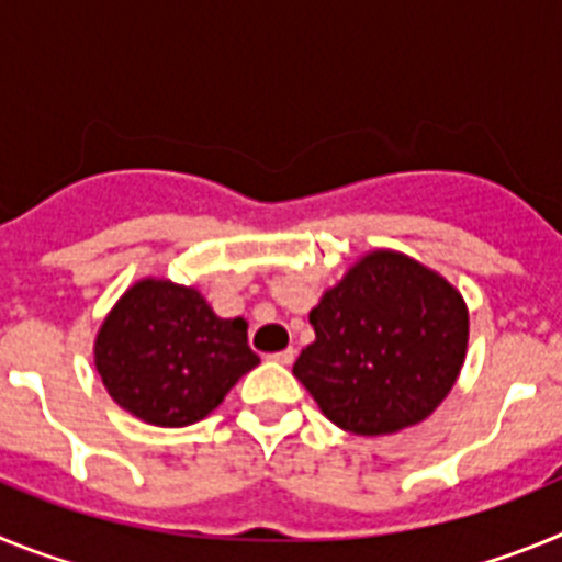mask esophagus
Wrapping results in <instances>:
<instances>
[{
    "label": "esophagus",
    "mask_w": 562,
    "mask_h": 562,
    "mask_svg": "<svg viewBox=\"0 0 562 562\" xmlns=\"http://www.w3.org/2000/svg\"><path fill=\"white\" fill-rule=\"evenodd\" d=\"M295 355H297V351L290 346V349L276 351V355H270V357H272V360H276V362H281V366H292V362H295Z\"/></svg>",
    "instance_id": "obj_1"
}]
</instances>
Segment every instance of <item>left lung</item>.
I'll list each match as a JSON object with an SVG mask.
<instances>
[{"instance_id":"obj_1","label":"left lung","mask_w":562,"mask_h":562,"mask_svg":"<svg viewBox=\"0 0 562 562\" xmlns=\"http://www.w3.org/2000/svg\"><path fill=\"white\" fill-rule=\"evenodd\" d=\"M310 324L315 342L292 374L337 428L357 436L396 434L434 414L467 355L459 292L391 250L360 258Z\"/></svg>"}]
</instances>
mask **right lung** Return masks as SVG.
I'll return each mask as SVG.
<instances>
[{"mask_svg":"<svg viewBox=\"0 0 562 562\" xmlns=\"http://www.w3.org/2000/svg\"><path fill=\"white\" fill-rule=\"evenodd\" d=\"M95 366L123 411L148 425L186 428L256 369L258 355L241 317H216L191 286L146 278L103 321Z\"/></svg>","mask_w":562,"mask_h":562,"instance_id":"add662e5","label":"right lung"}]
</instances>
